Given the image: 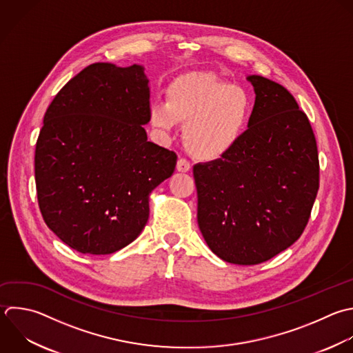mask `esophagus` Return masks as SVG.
I'll use <instances>...</instances> for the list:
<instances>
[{"instance_id": "1", "label": "esophagus", "mask_w": 353, "mask_h": 353, "mask_svg": "<svg viewBox=\"0 0 353 353\" xmlns=\"http://www.w3.org/2000/svg\"><path fill=\"white\" fill-rule=\"evenodd\" d=\"M190 168H192V165L186 159H179L176 161V170L179 172H188V171H190Z\"/></svg>"}]
</instances>
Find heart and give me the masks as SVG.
Segmentation results:
<instances>
[{
  "label": "heart",
  "mask_w": 353,
  "mask_h": 353,
  "mask_svg": "<svg viewBox=\"0 0 353 353\" xmlns=\"http://www.w3.org/2000/svg\"><path fill=\"white\" fill-rule=\"evenodd\" d=\"M252 109L254 102L245 88L208 73H190L168 85L165 102H154L149 117L161 134L172 131L176 123H185V148L194 157L212 160L241 139Z\"/></svg>",
  "instance_id": "1"
}]
</instances>
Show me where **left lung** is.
Returning <instances> with one entry per match:
<instances>
[{
	"instance_id": "1",
	"label": "left lung",
	"mask_w": 353,
	"mask_h": 353,
	"mask_svg": "<svg viewBox=\"0 0 353 353\" xmlns=\"http://www.w3.org/2000/svg\"><path fill=\"white\" fill-rule=\"evenodd\" d=\"M248 130L221 159L193 167L197 222L211 251L256 265L294 244L319 190V154L306 114L280 84L250 76Z\"/></svg>"
}]
</instances>
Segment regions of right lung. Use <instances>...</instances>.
Listing matches in <instances>:
<instances>
[{
  "label": "right lung",
  "instance_id": "add662e5",
  "mask_svg": "<svg viewBox=\"0 0 353 353\" xmlns=\"http://www.w3.org/2000/svg\"><path fill=\"white\" fill-rule=\"evenodd\" d=\"M148 83L142 66L94 63L46 112L34 156L39 207L79 252L132 243L149 219V194L175 170V152L148 142Z\"/></svg>",
  "mask_w": 353,
  "mask_h": 353
}]
</instances>
